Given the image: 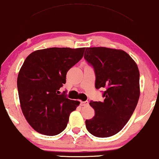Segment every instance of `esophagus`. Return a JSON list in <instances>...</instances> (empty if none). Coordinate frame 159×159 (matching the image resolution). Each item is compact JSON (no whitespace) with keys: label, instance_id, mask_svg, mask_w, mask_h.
Returning <instances> with one entry per match:
<instances>
[{"label":"esophagus","instance_id":"esophagus-1","mask_svg":"<svg viewBox=\"0 0 159 159\" xmlns=\"http://www.w3.org/2000/svg\"><path fill=\"white\" fill-rule=\"evenodd\" d=\"M81 105L82 106H88V105H89V102H88V101H81Z\"/></svg>","mask_w":159,"mask_h":159}]
</instances>
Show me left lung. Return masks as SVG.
<instances>
[{
	"instance_id": "left-lung-1",
	"label": "left lung",
	"mask_w": 159,
	"mask_h": 159,
	"mask_svg": "<svg viewBox=\"0 0 159 159\" xmlns=\"http://www.w3.org/2000/svg\"><path fill=\"white\" fill-rule=\"evenodd\" d=\"M84 58L94 68L95 87L106 89L103 102L90 101L94 116L86 120V129L98 137H109L123 128L137 105L139 68L135 61L120 49L87 48Z\"/></svg>"
}]
</instances>
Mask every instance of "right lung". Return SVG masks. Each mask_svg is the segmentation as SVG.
<instances>
[{"mask_svg":"<svg viewBox=\"0 0 159 159\" xmlns=\"http://www.w3.org/2000/svg\"><path fill=\"white\" fill-rule=\"evenodd\" d=\"M85 48H50L27 56L17 76L20 104L25 120L38 133L55 136L67 127L80 102L59 94L66 75L84 56Z\"/></svg>","mask_w":159,"mask_h":159,"instance_id":"1","label":"right lung"}]
</instances>
